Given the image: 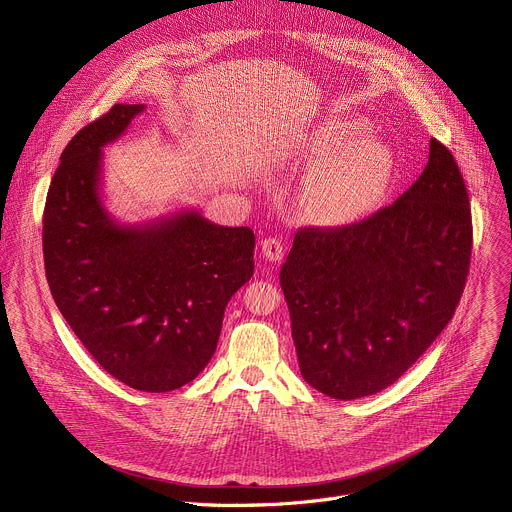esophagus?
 Masks as SVG:
<instances>
[{
	"mask_svg": "<svg viewBox=\"0 0 512 512\" xmlns=\"http://www.w3.org/2000/svg\"><path fill=\"white\" fill-rule=\"evenodd\" d=\"M261 253L267 261H281L283 257V243L275 237H269L265 241H261Z\"/></svg>",
	"mask_w": 512,
	"mask_h": 512,
	"instance_id": "1",
	"label": "esophagus"
}]
</instances>
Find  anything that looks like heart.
<instances>
[{"label": "heart", "mask_w": 512, "mask_h": 512, "mask_svg": "<svg viewBox=\"0 0 512 512\" xmlns=\"http://www.w3.org/2000/svg\"><path fill=\"white\" fill-rule=\"evenodd\" d=\"M296 158L314 168L308 212L324 225H352L381 208L395 180V154L356 117L334 115L302 135Z\"/></svg>", "instance_id": "heart-1"}]
</instances>
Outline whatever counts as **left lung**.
<instances>
[{
	"instance_id": "left-lung-1",
	"label": "left lung",
	"mask_w": 512,
	"mask_h": 512,
	"mask_svg": "<svg viewBox=\"0 0 512 512\" xmlns=\"http://www.w3.org/2000/svg\"><path fill=\"white\" fill-rule=\"evenodd\" d=\"M470 200L446 145L397 202L360 223L300 229L279 283L302 377L350 401L393 385L452 320L472 253Z\"/></svg>"
}]
</instances>
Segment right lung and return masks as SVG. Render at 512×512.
Masks as SVG:
<instances>
[{
	"mask_svg": "<svg viewBox=\"0 0 512 512\" xmlns=\"http://www.w3.org/2000/svg\"><path fill=\"white\" fill-rule=\"evenodd\" d=\"M145 105H113L68 141L44 208L52 298L101 367L131 389L166 393L210 362L235 291L255 269L249 227L178 210L121 225L101 196L103 148Z\"/></svg>",
	"mask_w": 512,
	"mask_h": 512,
	"instance_id": "right-lung-1",
	"label": "right lung"
}]
</instances>
